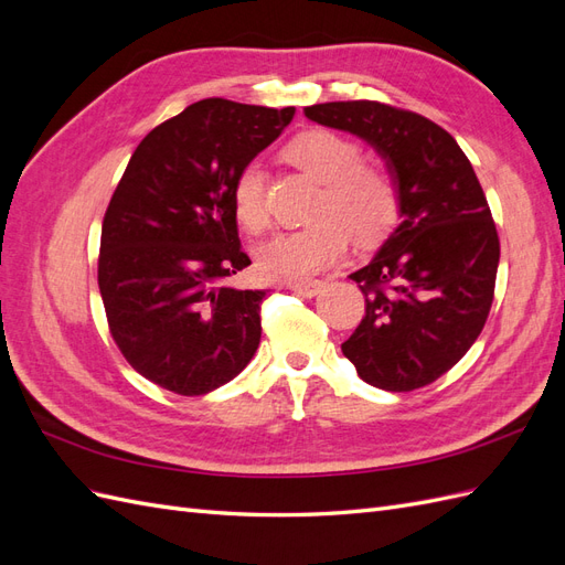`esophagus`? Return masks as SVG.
I'll use <instances>...</instances> for the list:
<instances>
[{"label":"esophagus","instance_id":"esophagus-1","mask_svg":"<svg viewBox=\"0 0 565 565\" xmlns=\"http://www.w3.org/2000/svg\"><path fill=\"white\" fill-rule=\"evenodd\" d=\"M289 289L297 292L299 297H316L322 289V282L320 280H297V282H289Z\"/></svg>","mask_w":565,"mask_h":565}]
</instances>
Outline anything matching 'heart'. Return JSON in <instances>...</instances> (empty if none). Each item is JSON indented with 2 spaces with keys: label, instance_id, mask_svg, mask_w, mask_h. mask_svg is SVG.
<instances>
[{
  "label": "heart",
  "instance_id": "1",
  "mask_svg": "<svg viewBox=\"0 0 565 565\" xmlns=\"http://www.w3.org/2000/svg\"><path fill=\"white\" fill-rule=\"evenodd\" d=\"M287 158L322 183L318 224L282 233L259 252V268L273 280H309L337 264L349 247V228L361 237L382 235L401 210L398 185L380 164L363 162V148L337 131L313 129L287 146ZM233 210L241 226L259 235L270 224L264 169L247 162L233 179Z\"/></svg>",
  "mask_w": 565,
  "mask_h": 565
}]
</instances>
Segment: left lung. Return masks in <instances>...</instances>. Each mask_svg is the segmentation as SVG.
Listing matches in <instances>:
<instances>
[{
	"label": "left lung",
	"mask_w": 565,
	"mask_h": 565,
	"mask_svg": "<svg viewBox=\"0 0 565 565\" xmlns=\"http://www.w3.org/2000/svg\"><path fill=\"white\" fill-rule=\"evenodd\" d=\"M303 113L377 148L401 195L398 228L349 276L365 295V316L341 351L377 388L431 384L471 349L492 306L500 237L483 188L452 136L424 115L380 100Z\"/></svg>",
	"instance_id": "8db88e82"
}]
</instances>
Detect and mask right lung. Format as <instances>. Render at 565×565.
<instances>
[{"label":"right lung","instance_id":"obj_1","mask_svg":"<svg viewBox=\"0 0 565 565\" xmlns=\"http://www.w3.org/2000/svg\"><path fill=\"white\" fill-rule=\"evenodd\" d=\"M292 117L295 108L204 98L134 150L100 228L98 289L117 349L148 382L202 396L259 349L266 289L226 282L252 264L233 179Z\"/></svg>","mask_w":565,"mask_h":565}]
</instances>
